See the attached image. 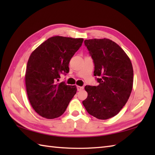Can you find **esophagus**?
Returning a JSON list of instances; mask_svg holds the SVG:
<instances>
[{"label":"esophagus","instance_id":"34e87169","mask_svg":"<svg viewBox=\"0 0 155 155\" xmlns=\"http://www.w3.org/2000/svg\"><path fill=\"white\" fill-rule=\"evenodd\" d=\"M83 89H84V87H80V86H77V90H78V91H82V90H83Z\"/></svg>","mask_w":155,"mask_h":155}]
</instances>
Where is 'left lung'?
<instances>
[{"label":"left lung","mask_w":155,"mask_h":155,"mask_svg":"<svg viewBox=\"0 0 155 155\" xmlns=\"http://www.w3.org/2000/svg\"><path fill=\"white\" fill-rule=\"evenodd\" d=\"M94 64L98 86H85L88 97L83 101L87 111L98 119L117 115L129 98L133 84V68L127 54L107 38L84 41Z\"/></svg>","instance_id":"8db88e82"}]
</instances>
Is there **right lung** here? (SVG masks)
Here are the masks:
<instances>
[{
  "mask_svg": "<svg viewBox=\"0 0 155 155\" xmlns=\"http://www.w3.org/2000/svg\"><path fill=\"white\" fill-rule=\"evenodd\" d=\"M83 42V38L55 36L32 52L25 84L31 106L40 116L48 119L61 116L77 93L76 86L58 81L61 74L69 72V62Z\"/></svg>",
  "mask_w": 155,
  "mask_h": 155,
  "instance_id": "obj_1",
  "label": "right lung"
}]
</instances>
